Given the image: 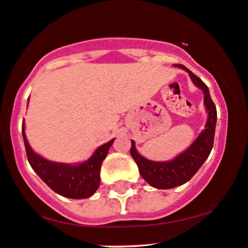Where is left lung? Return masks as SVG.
<instances>
[{
	"label": "left lung",
	"mask_w": 248,
	"mask_h": 248,
	"mask_svg": "<svg viewBox=\"0 0 248 248\" xmlns=\"http://www.w3.org/2000/svg\"><path fill=\"white\" fill-rule=\"evenodd\" d=\"M178 67L187 70L194 84L203 91V101H205L206 109L208 111V120L206 124L205 130L198 137L197 140L186 149L184 153L172 161L168 162H155L149 161L141 156L135 149L134 141H132L130 147V155L134 161L137 162L139 172L141 176L148 182L151 186L156 187L160 189H170L176 186H181L185 182L192 179V176L198 172V170L202 166L203 162L208 157L213 148L214 134H216L217 124V107L212 101L209 95L208 87L202 82L200 78L193 74L186 67L179 64Z\"/></svg>",
	"instance_id": "left-lung-1"
}]
</instances>
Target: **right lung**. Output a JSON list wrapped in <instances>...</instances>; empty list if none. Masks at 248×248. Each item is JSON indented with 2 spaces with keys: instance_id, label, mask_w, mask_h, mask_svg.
I'll list each match as a JSON object with an SVG mask.
<instances>
[{
  "instance_id": "add662e5",
  "label": "right lung",
  "mask_w": 248,
  "mask_h": 248,
  "mask_svg": "<svg viewBox=\"0 0 248 248\" xmlns=\"http://www.w3.org/2000/svg\"><path fill=\"white\" fill-rule=\"evenodd\" d=\"M22 135L27 159L35 173L58 194L70 199H86L92 197L100 185V168L107 156L108 149L114 140L100 146L87 161L80 165H64L48 161L40 155L35 154L27 141L22 124Z\"/></svg>"
}]
</instances>
